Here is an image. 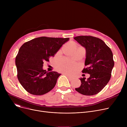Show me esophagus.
<instances>
[{
  "label": "esophagus",
  "mask_w": 127,
  "mask_h": 127,
  "mask_svg": "<svg viewBox=\"0 0 127 127\" xmlns=\"http://www.w3.org/2000/svg\"><path fill=\"white\" fill-rule=\"evenodd\" d=\"M65 74V75L67 76L68 77V78H69V80H71L72 79V78L71 77H70V76L68 74H66V73H65V74Z\"/></svg>",
  "instance_id": "34e87169"
}]
</instances>
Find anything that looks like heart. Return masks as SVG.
I'll list each match as a JSON object with an SVG mask.
<instances>
[{
    "mask_svg": "<svg viewBox=\"0 0 127 127\" xmlns=\"http://www.w3.org/2000/svg\"><path fill=\"white\" fill-rule=\"evenodd\" d=\"M58 69L61 71L71 72L74 71L77 68L76 63L68 59H62L61 61L57 63Z\"/></svg>",
    "mask_w": 127,
    "mask_h": 127,
    "instance_id": "obj_1",
    "label": "heart"
}]
</instances>
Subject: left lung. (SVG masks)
<instances>
[{
	"instance_id": "left-lung-1",
	"label": "left lung",
	"mask_w": 127,
	"mask_h": 127,
	"mask_svg": "<svg viewBox=\"0 0 127 127\" xmlns=\"http://www.w3.org/2000/svg\"><path fill=\"white\" fill-rule=\"evenodd\" d=\"M86 49L85 65L82 72L90 77L80 78L81 84L75 90L80 94L92 96L100 92L108 84L114 67L113 53L102 39L92 36H78L74 37Z\"/></svg>"
}]
</instances>
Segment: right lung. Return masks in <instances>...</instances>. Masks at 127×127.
Wrapping results in <instances>:
<instances>
[{
	"label": "right lung",
	"instance_id": "add662e5",
	"mask_svg": "<svg viewBox=\"0 0 127 127\" xmlns=\"http://www.w3.org/2000/svg\"><path fill=\"white\" fill-rule=\"evenodd\" d=\"M69 39L42 36L32 39L21 47L15 58L17 78L28 93L42 95L55 87L61 74L44 70V62L49 61V57L54 56Z\"/></svg>",
	"mask_w": 127,
	"mask_h": 127
}]
</instances>
